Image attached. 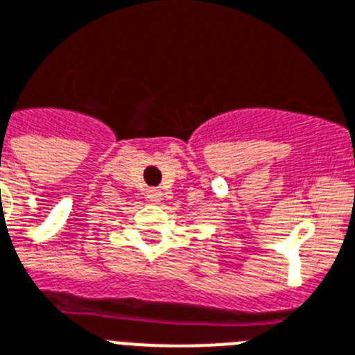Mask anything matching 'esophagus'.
Masks as SVG:
<instances>
[{
	"instance_id": "obj_1",
	"label": "esophagus",
	"mask_w": 355,
	"mask_h": 355,
	"mask_svg": "<svg viewBox=\"0 0 355 355\" xmlns=\"http://www.w3.org/2000/svg\"><path fill=\"white\" fill-rule=\"evenodd\" d=\"M147 199L150 202H154V205H157V202L162 201V190H156V189L148 190V192H147Z\"/></svg>"
}]
</instances>
